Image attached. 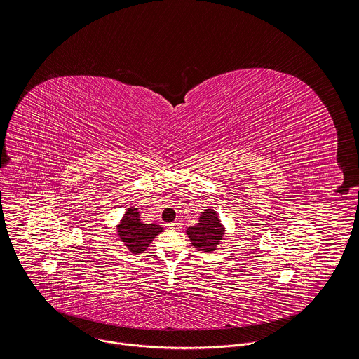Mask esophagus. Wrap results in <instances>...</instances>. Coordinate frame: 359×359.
Segmentation results:
<instances>
[{
	"label": "esophagus",
	"instance_id": "34e87169",
	"mask_svg": "<svg viewBox=\"0 0 359 359\" xmlns=\"http://www.w3.org/2000/svg\"><path fill=\"white\" fill-rule=\"evenodd\" d=\"M167 226H168V229H171V230H180V229H181V223H178V222L170 223V224H167Z\"/></svg>",
	"mask_w": 359,
	"mask_h": 359
}]
</instances>
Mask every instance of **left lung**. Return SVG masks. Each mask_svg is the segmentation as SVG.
Segmentation results:
<instances>
[{"instance_id":"obj_1","label":"left lung","mask_w":359,"mask_h":359,"mask_svg":"<svg viewBox=\"0 0 359 359\" xmlns=\"http://www.w3.org/2000/svg\"><path fill=\"white\" fill-rule=\"evenodd\" d=\"M192 245L202 252H213L226 234V227L222 223L217 212L212 208L205 209L199 215L196 226L188 227L185 231Z\"/></svg>"}]
</instances>
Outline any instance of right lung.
<instances>
[{"instance_id":"obj_1","label":"right lung","mask_w":359,"mask_h":359,"mask_svg":"<svg viewBox=\"0 0 359 359\" xmlns=\"http://www.w3.org/2000/svg\"><path fill=\"white\" fill-rule=\"evenodd\" d=\"M163 231L157 223H144L140 217V210L135 205L129 206L116 226L119 240L126 245L129 252L142 254L150 243Z\"/></svg>"}]
</instances>
